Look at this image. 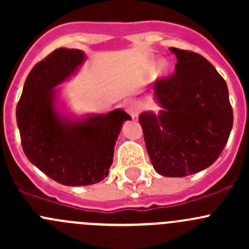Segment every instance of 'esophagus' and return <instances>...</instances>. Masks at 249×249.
I'll return each mask as SVG.
<instances>
[{
	"label": "esophagus",
	"instance_id": "1",
	"mask_svg": "<svg viewBox=\"0 0 249 249\" xmlns=\"http://www.w3.org/2000/svg\"><path fill=\"white\" fill-rule=\"evenodd\" d=\"M124 106H125V110H126L132 118H137V115H139L141 110V104L137 101V100H134V99L127 100V101H125Z\"/></svg>",
	"mask_w": 249,
	"mask_h": 249
}]
</instances>
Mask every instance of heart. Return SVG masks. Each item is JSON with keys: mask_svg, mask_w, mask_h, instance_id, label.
<instances>
[{"mask_svg": "<svg viewBox=\"0 0 249 249\" xmlns=\"http://www.w3.org/2000/svg\"><path fill=\"white\" fill-rule=\"evenodd\" d=\"M170 70V62L167 60L161 59L158 61L157 64V72H158V76L159 77H164L166 76V73L169 72Z\"/></svg>", "mask_w": 249, "mask_h": 249, "instance_id": "heart-1", "label": "heart"}]
</instances>
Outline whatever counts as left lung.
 I'll return each mask as SVG.
<instances>
[{"label":"left lung","mask_w":249,"mask_h":249,"mask_svg":"<svg viewBox=\"0 0 249 249\" xmlns=\"http://www.w3.org/2000/svg\"><path fill=\"white\" fill-rule=\"evenodd\" d=\"M175 73L153 85L161 109L141 113L153 167L165 177H185L207 169L224 149L233 114L225 80L202 55L170 48Z\"/></svg>","instance_id":"obj_1"}]
</instances>
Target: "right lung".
Here are the masks:
<instances>
[{"instance_id": "right-lung-1", "label": "right lung", "mask_w": 249, "mask_h": 249, "mask_svg": "<svg viewBox=\"0 0 249 249\" xmlns=\"http://www.w3.org/2000/svg\"><path fill=\"white\" fill-rule=\"evenodd\" d=\"M85 60L79 49L59 48L39 61L25 80L17 124L27 159L64 185H89L108 176L115 141L131 117L123 109L82 119L64 117L55 105L57 85Z\"/></svg>"}]
</instances>
